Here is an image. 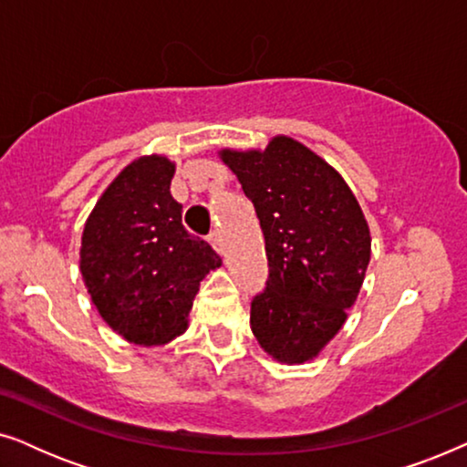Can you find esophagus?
<instances>
[{
    "mask_svg": "<svg viewBox=\"0 0 467 467\" xmlns=\"http://www.w3.org/2000/svg\"><path fill=\"white\" fill-rule=\"evenodd\" d=\"M208 240H210V244H213V246L216 248V251L223 253V235H221L219 229H214V232H210Z\"/></svg>",
    "mask_w": 467,
    "mask_h": 467,
    "instance_id": "esophagus-1",
    "label": "esophagus"
}]
</instances>
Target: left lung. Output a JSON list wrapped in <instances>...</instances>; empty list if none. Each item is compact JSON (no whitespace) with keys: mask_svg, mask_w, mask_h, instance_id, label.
<instances>
[{"mask_svg":"<svg viewBox=\"0 0 467 467\" xmlns=\"http://www.w3.org/2000/svg\"><path fill=\"white\" fill-rule=\"evenodd\" d=\"M265 238V289L251 329L274 359L304 363L347 321L369 264V229L342 176L296 140L264 152L223 150Z\"/></svg>","mask_w":467,"mask_h":467,"instance_id":"8db88e82","label":"left lung"}]
</instances>
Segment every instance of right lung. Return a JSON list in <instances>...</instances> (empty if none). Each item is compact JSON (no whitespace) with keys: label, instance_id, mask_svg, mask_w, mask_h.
I'll list each match as a JSON object with an SVG mask.
<instances>
[{"label":"right lung","instance_id":"add662e5","mask_svg":"<svg viewBox=\"0 0 467 467\" xmlns=\"http://www.w3.org/2000/svg\"><path fill=\"white\" fill-rule=\"evenodd\" d=\"M171 176L174 163L165 157L136 159L95 203L82 232L80 272L95 308L142 347L187 329L200 283L221 265L213 246L184 229Z\"/></svg>","mask_w":467,"mask_h":467}]
</instances>
